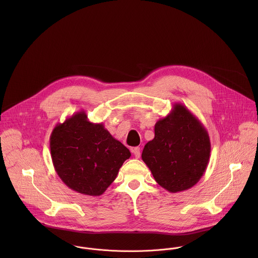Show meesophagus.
Wrapping results in <instances>:
<instances>
[{
    "label": "esophagus",
    "mask_w": 258,
    "mask_h": 258,
    "mask_svg": "<svg viewBox=\"0 0 258 258\" xmlns=\"http://www.w3.org/2000/svg\"><path fill=\"white\" fill-rule=\"evenodd\" d=\"M132 152H133V154H134V156H135L136 158H140V156H141V153H140V148H133V149H132Z\"/></svg>",
    "instance_id": "1"
}]
</instances>
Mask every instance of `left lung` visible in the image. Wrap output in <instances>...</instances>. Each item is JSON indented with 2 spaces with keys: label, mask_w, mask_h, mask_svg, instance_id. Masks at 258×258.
Masks as SVG:
<instances>
[{
  "label": "left lung",
  "mask_w": 258,
  "mask_h": 258,
  "mask_svg": "<svg viewBox=\"0 0 258 258\" xmlns=\"http://www.w3.org/2000/svg\"><path fill=\"white\" fill-rule=\"evenodd\" d=\"M211 140L203 123L182 103L155 124V137L142 152V160L155 181L170 192L197 184L208 167Z\"/></svg>",
  "instance_id": "obj_1"
}]
</instances>
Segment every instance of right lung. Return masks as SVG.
I'll return each instance as SVG.
<instances>
[{
	"mask_svg": "<svg viewBox=\"0 0 258 258\" xmlns=\"http://www.w3.org/2000/svg\"><path fill=\"white\" fill-rule=\"evenodd\" d=\"M49 147L60 180L74 191L92 197L101 196L107 189L131 156L103 123L90 122L84 110L53 128Z\"/></svg>",
	"mask_w": 258,
	"mask_h": 258,
	"instance_id": "right-lung-1",
	"label": "right lung"
}]
</instances>
